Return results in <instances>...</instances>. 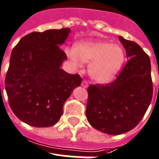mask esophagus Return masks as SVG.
I'll use <instances>...</instances> for the list:
<instances>
[{"mask_svg":"<svg viewBox=\"0 0 159 159\" xmlns=\"http://www.w3.org/2000/svg\"><path fill=\"white\" fill-rule=\"evenodd\" d=\"M82 86H83L84 88H86V87L88 86V82H86V80H84V81H82Z\"/></svg>","mask_w":159,"mask_h":159,"instance_id":"1","label":"esophagus"}]
</instances>
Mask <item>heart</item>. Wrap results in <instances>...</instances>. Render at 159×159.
Masks as SVG:
<instances>
[{"mask_svg": "<svg viewBox=\"0 0 159 159\" xmlns=\"http://www.w3.org/2000/svg\"><path fill=\"white\" fill-rule=\"evenodd\" d=\"M68 55L77 64H90L89 74L101 83L113 79L124 62L123 50L106 42H84L68 51Z\"/></svg>", "mask_w": 159, "mask_h": 159, "instance_id": "1", "label": "heart"}]
</instances>
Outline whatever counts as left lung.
I'll return each instance as SVG.
<instances>
[{"label": "left lung", "instance_id": "8db88e82", "mask_svg": "<svg viewBox=\"0 0 159 159\" xmlns=\"http://www.w3.org/2000/svg\"><path fill=\"white\" fill-rule=\"evenodd\" d=\"M128 61L113 82L90 85L86 115L89 123L109 135H120L137 126L153 96L149 55L135 42L119 37Z\"/></svg>", "mask_w": 159, "mask_h": 159}]
</instances>
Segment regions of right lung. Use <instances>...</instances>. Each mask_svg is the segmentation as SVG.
Segmentation results:
<instances>
[{"instance_id": "1", "label": "right lung", "mask_w": 159, "mask_h": 159, "mask_svg": "<svg viewBox=\"0 0 159 159\" xmlns=\"http://www.w3.org/2000/svg\"><path fill=\"white\" fill-rule=\"evenodd\" d=\"M70 31L65 28L33 32L22 37L11 52L6 76L9 104L16 117L30 126L56 124L64 102L81 85L79 74L60 68L67 55L59 46Z\"/></svg>"}]
</instances>
